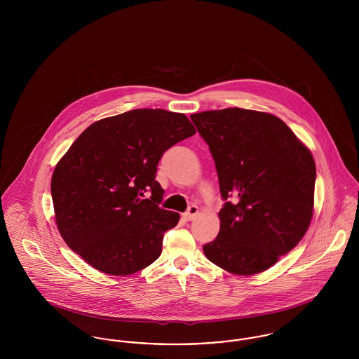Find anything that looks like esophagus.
<instances>
[{
  "label": "esophagus",
  "mask_w": 359,
  "mask_h": 359,
  "mask_svg": "<svg viewBox=\"0 0 359 359\" xmlns=\"http://www.w3.org/2000/svg\"><path fill=\"white\" fill-rule=\"evenodd\" d=\"M198 211H199V208H198L196 205H191V207L188 208L187 212L183 214V219H184V221H192V219L196 217Z\"/></svg>",
  "instance_id": "1"
}]
</instances>
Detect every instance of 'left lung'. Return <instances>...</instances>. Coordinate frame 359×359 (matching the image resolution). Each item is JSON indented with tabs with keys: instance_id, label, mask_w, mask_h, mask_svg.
I'll return each mask as SVG.
<instances>
[{
	"instance_id": "obj_1",
	"label": "left lung",
	"mask_w": 359,
	"mask_h": 359,
	"mask_svg": "<svg viewBox=\"0 0 359 359\" xmlns=\"http://www.w3.org/2000/svg\"><path fill=\"white\" fill-rule=\"evenodd\" d=\"M214 157L226 202L221 229L203 246L229 273L274 265L307 233L316 167L311 151L273 114L239 107L191 114Z\"/></svg>"
}]
</instances>
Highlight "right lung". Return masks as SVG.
I'll return each instance as SVG.
<instances>
[{"label":"right lung","mask_w":359,"mask_h":359,"mask_svg":"<svg viewBox=\"0 0 359 359\" xmlns=\"http://www.w3.org/2000/svg\"><path fill=\"white\" fill-rule=\"evenodd\" d=\"M195 133L187 116L163 109H135L91 123L52 173L55 221L69 249L111 276L154 262L164 233L180 219L158 207L164 189L154 180L157 164Z\"/></svg>","instance_id":"add662e5"}]
</instances>
